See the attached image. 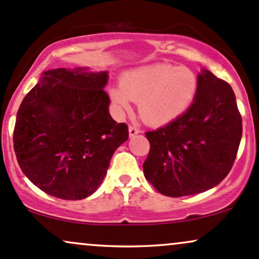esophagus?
Returning a JSON list of instances; mask_svg holds the SVG:
<instances>
[{"instance_id": "34e87169", "label": "esophagus", "mask_w": 259, "mask_h": 259, "mask_svg": "<svg viewBox=\"0 0 259 259\" xmlns=\"http://www.w3.org/2000/svg\"><path fill=\"white\" fill-rule=\"evenodd\" d=\"M140 133V129L139 127H136V126H133V125H130L129 126V135L132 136H135V135H138V134Z\"/></svg>"}]
</instances>
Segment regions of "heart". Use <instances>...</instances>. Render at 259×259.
<instances>
[{"instance_id": "obj_1", "label": "heart", "mask_w": 259, "mask_h": 259, "mask_svg": "<svg viewBox=\"0 0 259 259\" xmlns=\"http://www.w3.org/2000/svg\"><path fill=\"white\" fill-rule=\"evenodd\" d=\"M198 91V78L191 68L158 63L129 70L113 88L111 99L120 111L139 102V113L148 124H165L185 113Z\"/></svg>"}]
</instances>
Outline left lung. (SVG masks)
I'll use <instances>...</instances> for the list:
<instances>
[{
  "instance_id": "8db88e82",
  "label": "left lung",
  "mask_w": 259,
  "mask_h": 259,
  "mask_svg": "<svg viewBox=\"0 0 259 259\" xmlns=\"http://www.w3.org/2000/svg\"><path fill=\"white\" fill-rule=\"evenodd\" d=\"M196 99L185 113L145 135V178L162 195L181 197L218 185L233 168L242 119L231 86L209 70L198 74Z\"/></svg>"
}]
</instances>
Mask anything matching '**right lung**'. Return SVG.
Returning a JSON list of instances; mask_svg holds the SVG:
<instances>
[{"instance_id":"obj_1","label":"right lung","mask_w":259,"mask_h":259,"mask_svg":"<svg viewBox=\"0 0 259 259\" xmlns=\"http://www.w3.org/2000/svg\"><path fill=\"white\" fill-rule=\"evenodd\" d=\"M107 72L47 70L17 113L13 147L23 173L62 200H82L106 177L114 151L129 138L108 112Z\"/></svg>"}]
</instances>
